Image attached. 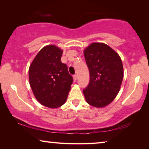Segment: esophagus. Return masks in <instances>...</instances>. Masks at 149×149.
Wrapping results in <instances>:
<instances>
[{
    "label": "esophagus",
    "instance_id": "1",
    "mask_svg": "<svg viewBox=\"0 0 149 149\" xmlns=\"http://www.w3.org/2000/svg\"><path fill=\"white\" fill-rule=\"evenodd\" d=\"M73 78H74V81H76L77 80V75L76 74H74L73 75Z\"/></svg>",
    "mask_w": 149,
    "mask_h": 149
}]
</instances>
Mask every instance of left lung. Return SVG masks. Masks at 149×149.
<instances>
[{
	"mask_svg": "<svg viewBox=\"0 0 149 149\" xmlns=\"http://www.w3.org/2000/svg\"><path fill=\"white\" fill-rule=\"evenodd\" d=\"M90 75L89 85L83 90L86 101L97 108L112 102L120 91L123 77L122 60L112 48L93 42L84 50Z\"/></svg>",
	"mask_w": 149,
	"mask_h": 149,
	"instance_id": "8db88e82",
	"label": "left lung"
}]
</instances>
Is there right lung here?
Masks as SVG:
<instances>
[{
	"mask_svg": "<svg viewBox=\"0 0 149 149\" xmlns=\"http://www.w3.org/2000/svg\"><path fill=\"white\" fill-rule=\"evenodd\" d=\"M63 50L55 45L42 48L29 69V80L36 99L45 107L55 108L65 103L73 77L61 62Z\"/></svg>",
	"mask_w": 149,
	"mask_h": 149,
	"instance_id": "1",
	"label": "right lung"
}]
</instances>
